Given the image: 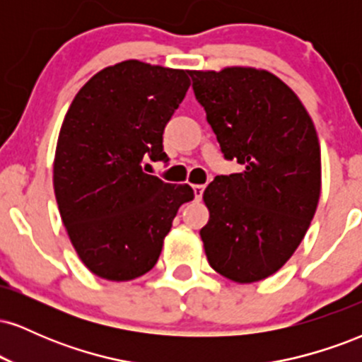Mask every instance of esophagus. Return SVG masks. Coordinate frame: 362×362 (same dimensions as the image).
<instances>
[{
    "label": "esophagus",
    "instance_id": "esophagus-1",
    "mask_svg": "<svg viewBox=\"0 0 362 362\" xmlns=\"http://www.w3.org/2000/svg\"><path fill=\"white\" fill-rule=\"evenodd\" d=\"M192 189H194V195H195V199H197V201H201V197H202V192H204V185H192Z\"/></svg>",
    "mask_w": 362,
    "mask_h": 362
}]
</instances>
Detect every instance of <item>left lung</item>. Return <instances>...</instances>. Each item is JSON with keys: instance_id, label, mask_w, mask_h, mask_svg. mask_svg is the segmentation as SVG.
<instances>
[{"instance_id": "left-lung-1", "label": "left lung", "mask_w": 362, "mask_h": 362, "mask_svg": "<svg viewBox=\"0 0 362 362\" xmlns=\"http://www.w3.org/2000/svg\"><path fill=\"white\" fill-rule=\"evenodd\" d=\"M192 88L221 151L243 170L218 175L202 199L211 267L250 284L276 274L308 231L322 190L313 120L276 74L250 66L192 69Z\"/></svg>"}]
</instances>
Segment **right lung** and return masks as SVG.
<instances>
[{"instance_id":"right-lung-1","label":"right lung","mask_w":362,"mask_h":362,"mask_svg":"<svg viewBox=\"0 0 362 362\" xmlns=\"http://www.w3.org/2000/svg\"><path fill=\"white\" fill-rule=\"evenodd\" d=\"M185 69L138 59L107 66L66 112L54 155V194L74 250L90 272L132 281L155 267L189 184L144 173L167 161L163 131L185 98Z\"/></svg>"}]
</instances>
